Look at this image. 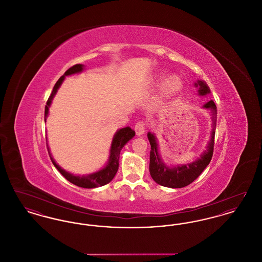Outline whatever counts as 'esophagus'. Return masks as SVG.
<instances>
[{"label": "esophagus", "mask_w": 262, "mask_h": 262, "mask_svg": "<svg viewBox=\"0 0 262 262\" xmlns=\"http://www.w3.org/2000/svg\"><path fill=\"white\" fill-rule=\"evenodd\" d=\"M135 130L137 133V136H142L145 132V124L143 121H138L136 125H135Z\"/></svg>", "instance_id": "34e87169"}]
</instances>
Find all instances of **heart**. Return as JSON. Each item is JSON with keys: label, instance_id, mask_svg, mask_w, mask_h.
<instances>
[{"label": "heart", "instance_id": "obj_1", "mask_svg": "<svg viewBox=\"0 0 262 262\" xmlns=\"http://www.w3.org/2000/svg\"><path fill=\"white\" fill-rule=\"evenodd\" d=\"M183 88V81L180 76L173 75L169 76L162 84L161 92H160V98L167 99L176 95L178 92L181 91Z\"/></svg>", "mask_w": 262, "mask_h": 262}]
</instances>
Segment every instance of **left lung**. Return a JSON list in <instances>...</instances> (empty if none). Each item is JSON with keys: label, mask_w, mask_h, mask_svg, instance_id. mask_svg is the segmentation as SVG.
Masks as SVG:
<instances>
[{"label": "left lung", "mask_w": 262, "mask_h": 262, "mask_svg": "<svg viewBox=\"0 0 262 262\" xmlns=\"http://www.w3.org/2000/svg\"><path fill=\"white\" fill-rule=\"evenodd\" d=\"M196 88H200L199 93L200 95H206L210 93L209 88L205 82L199 80L195 83ZM203 108L209 109L212 112V134L210 142L207 145L206 150L200 155V158L194 162L178 166L174 168L167 167L161 161L160 156L158 154V144L156 141V137L151 133L147 134L149 139L151 150H150L149 172L152 179L160 186L163 187H172V188H180L187 187L191 184L195 179L199 178L203 170L208 166L212 159L213 150H214V137L215 129L217 123V109L215 103L210 100L207 102Z\"/></svg>", "instance_id": "left-lung-1"}]
</instances>
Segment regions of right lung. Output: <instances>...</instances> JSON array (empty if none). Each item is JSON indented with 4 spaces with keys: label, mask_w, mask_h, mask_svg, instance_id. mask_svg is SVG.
<instances>
[{
    "label": "right lung",
    "mask_w": 262,
    "mask_h": 262,
    "mask_svg": "<svg viewBox=\"0 0 262 262\" xmlns=\"http://www.w3.org/2000/svg\"><path fill=\"white\" fill-rule=\"evenodd\" d=\"M83 70V66L80 63H77L73 66L72 68H70L64 75H62L58 81L56 82L55 86L53 88V91L51 93L49 98L47 100V104L45 106V121L46 118L48 116L49 113V107H50L51 102L53 100V97L55 96L58 88H60V85L62 84V80L64 79L66 75H74L76 73H80ZM136 132L134 129H132L130 127L126 126L124 128H121L120 130L117 132V134L115 135V137L113 138L112 145H111V150H110V157H109V162L107 164V166L105 168H103L102 170H100L96 173L93 174H86V176H75V174H70L69 172L64 171L62 169L57 163L55 162V160L53 159V157L51 156L50 150L48 148V153L50 156L51 161L54 164V166L58 169V171L72 184H74L75 186L80 187H84V188H93V187H102L108 183H110L113 180V178L115 177V174L117 173L118 169H119V159H120V153L121 150L124 147L125 143L135 137ZM48 146V145H47Z\"/></svg>",
    "instance_id": "obj_1"
}]
</instances>
